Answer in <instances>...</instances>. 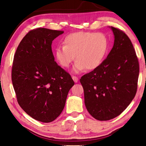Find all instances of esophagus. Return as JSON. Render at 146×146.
<instances>
[{"mask_svg":"<svg viewBox=\"0 0 146 146\" xmlns=\"http://www.w3.org/2000/svg\"><path fill=\"white\" fill-rule=\"evenodd\" d=\"M72 78H73V81H74V82H77L78 81V78L77 76H72Z\"/></svg>","mask_w":146,"mask_h":146,"instance_id":"obj_1","label":"esophagus"}]
</instances>
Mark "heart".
I'll use <instances>...</instances> for the list:
<instances>
[{
    "label": "heart",
    "mask_w": 146,
    "mask_h": 146,
    "mask_svg": "<svg viewBox=\"0 0 146 146\" xmlns=\"http://www.w3.org/2000/svg\"><path fill=\"white\" fill-rule=\"evenodd\" d=\"M64 46L55 51L56 61L67 68L74 60L73 71L78 73L86 69L95 70L100 65L108 49V40L104 34L78 31L69 34L64 40Z\"/></svg>",
    "instance_id": "obj_1"
}]
</instances>
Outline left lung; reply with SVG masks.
<instances>
[{
  "mask_svg": "<svg viewBox=\"0 0 146 146\" xmlns=\"http://www.w3.org/2000/svg\"><path fill=\"white\" fill-rule=\"evenodd\" d=\"M113 48L100 65L81 77L86 109L93 118L105 121L120 115L137 93L139 64L131 41L124 32L110 27Z\"/></svg>",
  "mask_w": 146,
  "mask_h": 146,
  "instance_id": "left-lung-1",
  "label": "left lung"
}]
</instances>
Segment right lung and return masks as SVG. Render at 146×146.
Instances as JSON below:
<instances>
[{
	"mask_svg": "<svg viewBox=\"0 0 146 146\" xmlns=\"http://www.w3.org/2000/svg\"><path fill=\"white\" fill-rule=\"evenodd\" d=\"M62 31L37 28L29 32L15 54L12 83L17 101L31 117L42 122L55 120L64 110L71 75L55 61L53 40Z\"/></svg>",
	"mask_w": 146,
	"mask_h": 146,
	"instance_id": "right-lung-1",
	"label": "right lung"
}]
</instances>
